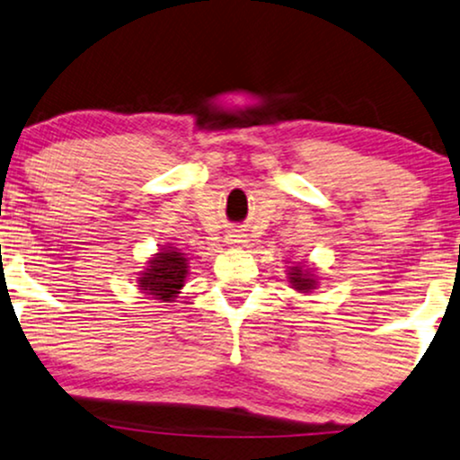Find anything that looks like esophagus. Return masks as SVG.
Returning <instances> with one entry per match:
<instances>
[{
    "mask_svg": "<svg viewBox=\"0 0 460 460\" xmlns=\"http://www.w3.org/2000/svg\"><path fill=\"white\" fill-rule=\"evenodd\" d=\"M226 242H229V243H243V242H246V235L237 234V231H234V234L226 237Z\"/></svg>",
    "mask_w": 460,
    "mask_h": 460,
    "instance_id": "obj_1",
    "label": "esophagus"
}]
</instances>
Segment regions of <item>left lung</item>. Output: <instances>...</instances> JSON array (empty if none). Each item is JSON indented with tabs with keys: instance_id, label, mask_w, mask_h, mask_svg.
<instances>
[{
	"instance_id": "1",
	"label": "left lung",
	"mask_w": 460,
	"mask_h": 460,
	"mask_svg": "<svg viewBox=\"0 0 460 460\" xmlns=\"http://www.w3.org/2000/svg\"><path fill=\"white\" fill-rule=\"evenodd\" d=\"M288 276H290V284H293V288L304 290V293L312 290L314 284H316V280H314L310 271H301V270H297V267H293V271H290Z\"/></svg>"
}]
</instances>
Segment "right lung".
<instances>
[{
  "label": "right lung",
  "instance_id": "right-lung-1",
  "mask_svg": "<svg viewBox=\"0 0 460 460\" xmlns=\"http://www.w3.org/2000/svg\"><path fill=\"white\" fill-rule=\"evenodd\" d=\"M187 267V259L182 257V252L167 248L156 254L153 261H148V270L142 273L137 284L155 299L172 301L178 295V290L184 287Z\"/></svg>",
  "mask_w": 460,
  "mask_h": 460
}]
</instances>
